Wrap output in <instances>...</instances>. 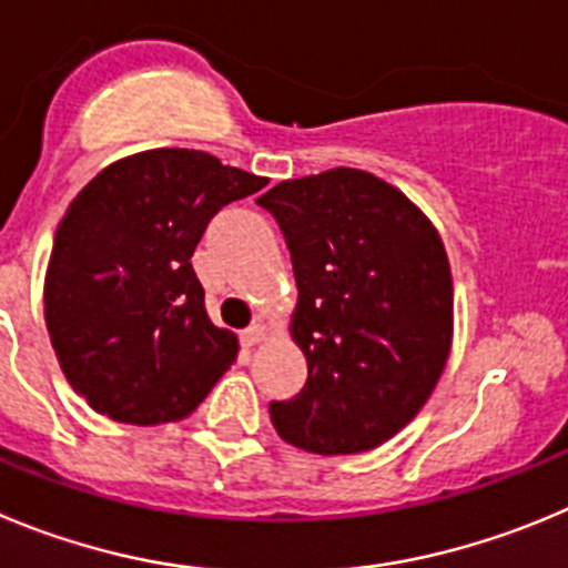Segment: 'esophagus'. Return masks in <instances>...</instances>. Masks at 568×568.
Masks as SVG:
<instances>
[{
	"mask_svg": "<svg viewBox=\"0 0 568 568\" xmlns=\"http://www.w3.org/2000/svg\"><path fill=\"white\" fill-rule=\"evenodd\" d=\"M266 336H268V327L260 325V322H254V325H248L246 331L241 333V342H243V347H254V344H260Z\"/></svg>",
	"mask_w": 568,
	"mask_h": 568,
	"instance_id": "esophagus-1",
	"label": "esophagus"
}]
</instances>
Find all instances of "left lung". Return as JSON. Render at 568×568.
Wrapping results in <instances>:
<instances>
[{
  "mask_svg": "<svg viewBox=\"0 0 568 568\" xmlns=\"http://www.w3.org/2000/svg\"><path fill=\"white\" fill-rule=\"evenodd\" d=\"M294 263L291 336L308 381L272 400L280 437L358 454L415 420L452 353V266L432 221L373 173L333 168L257 199Z\"/></svg>",
  "mask_w": 568,
  "mask_h": 568,
  "instance_id": "left-lung-1",
  "label": "left lung"
}]
</instances>
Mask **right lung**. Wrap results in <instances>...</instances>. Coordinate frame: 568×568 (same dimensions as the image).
Here are the masks:
<instances>
[{
    "mask_svg": "<svg viewBox=\"0 0 568 568\" xmlns=\"http://www.w3.org/2000/svg\"><path fill=\"white\" fill-rule=\"evenodd\" d=\"M204 151L156 148L109 164L69 204L52 243L44 316L72 389L134 426L187 417L235 364L193 272L221 206L266 187Z\"/></svg>",
    "mask_w": 568,
    "mask_h": 568,
    "instance_id": "add662e5",
    "label": "right lung"
}]
</instances>
